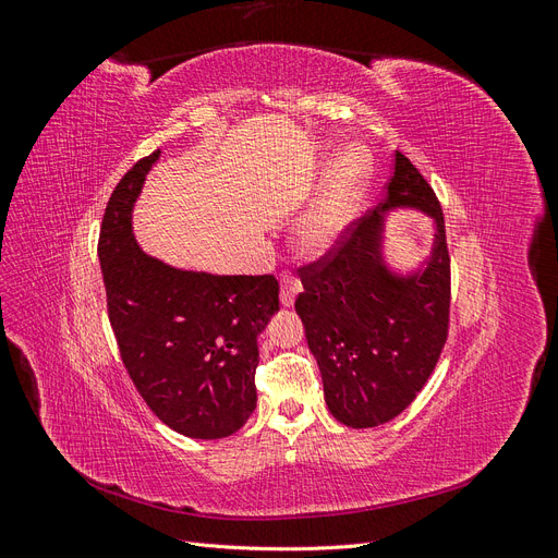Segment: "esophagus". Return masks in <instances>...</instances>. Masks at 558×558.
<instances>
[{
  "mask_svg": "<svg viewBox=\"0 0 558 558\" xmlns=\"http://www.w3.org/2000/svg\"><path fill=\"white\" fill-rule=\"evenodd\" d=\"M300 291H302L300 279L293 277L291 272H283V275H281V295H279L281 307H286V310L293 307V302H295V298H298Z\"/></svg>",
  "mask_w": 558,
  "mask_h": 558,
  "instance_id": "esophagus-1",
  "label": "esophagus"
}]
</instances>
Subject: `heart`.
<instances>
[{"instance_id": "heart-1", "label": "heart", "mask_w": 558, "mask_h": 558, "mask_svg": "<svg viewBox=\"0 0 558 558\" xmlns=\"http://www.w3.org/2000/svg\"><path fill=\"white\" fill-rule=\"evenodd\" d=\"M369 179V160L359 146H347L332 160L324 189L298 218L293 246L310 260L326 258L344 238L359 214L363 191Z\"/></svg>"}]
</instances>
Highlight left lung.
I'll return each instance as SVG.
<instances>
[{"label": "left lung", "instance_id": "1", "mask_svg": "<svg viewBox=\"0 0 558 558\" xmlns=\"http://www.w3.org/2000/svg\"><path fill=\"white\" fill-rule=\"evenodd\" d=\"M404 208L426 215L434 230L412 268L387 256V221ZM302 289L295 312L330 414L349 428H375L408 410L447 340L449 251L440 202L398 150L384 199L332 258L302 269Z\"/></svg>", "mask_w": 558, "mask_h": 558}]
</instances>
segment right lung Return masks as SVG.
<instances>
[{"mask_svg": "<svg viewBox=\"0 0 558 558\" xmlns=\"http://www.w3.org/2000/svg\"><path fill=\"white\" fill-rule=\"evenodd\" d=\"M160 154L132 167L105 211L97 253L109 320L130 379L162 424L221 440L256 410L258 335L279 312V283L174 267L142 248L132 216Z\"/></svg>", "mask_w": 558, "mask_h": 558, "instance_id": "right-lung-1", "label": "right lung"}]
</instances>
